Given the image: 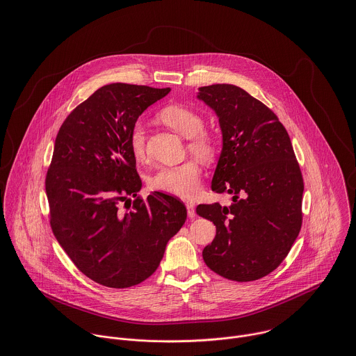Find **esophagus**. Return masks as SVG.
Here are the masks:
<instances>
[{
  "instance_id": "34e87169",
  "label": "esophagus",
  "mask_w": 356,
  "mask_h": 356,
  "mask_svg": "<svg viewBox=\"0 0 356 356\" xmlns=\"http://www.w3.org/2000/svg\"><path fill=\"white\" fill-rule=\"evenodd\" d=\"M185 205H186V209H188V215L191 216V218H195V215H196V209H195V203L193 202H185Z\"/></svg>"
}]
</instances>
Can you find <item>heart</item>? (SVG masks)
<instances>
[{
    "mask_svg": "<svg viewBox=\"0 0 356 356\" xmlns=\"http://www.w3.org/2000/svg\"><path fill=\"white\" fill-rule=\"evenodd\" d=\"M160 120L170 129L189 138L188 149L204 163H211L218 156V143L212 134L203 130V118L191 108L171 105L160 112ZM129 145L137 160L145 157V129L137 122L130 131ZM202 167L195 160H186L177 165L160 167L149 178V188L179 197H192L199 192Z\"/></svg>",
    "mask_w": 356,
    "mask_h": 356,
    "instance_id": "heart-1",
    "label": "heart"
}]
</instances>
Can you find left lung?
<instances>
[{"label":"left lung","instance_id":"left-lung-1","mask_svg":"<svg viewBox=\"0 0 356 356\" xmlns=\"http://www.w3.org/2000/svg\"><path fill=\"white\" fill-rule=\"evenodd\" d=\"M197 97L216 112L223 136L211 188L233 195L232 205L196 208L216 226L204 261L227 280L254 281L282 263L300 233V165L277 115L244 89L211 85L200 88Z\"/></svg>","mask_w":356,"mask_h":356}]
</instances>
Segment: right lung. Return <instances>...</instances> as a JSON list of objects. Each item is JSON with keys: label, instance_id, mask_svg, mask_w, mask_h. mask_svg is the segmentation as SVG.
Segmentation results:
<instances>
[{"label": "right lung", "instance_id": "add662e5", "mask_svg": "<svg viewBox=\"0 0 356 356\" xmlns=\"http://www.w3.org/2000/svg\"><path fill=\"white\" fill-rule=\"evenodd\" d=\"M168 93L102 86L67 116L56 137L45 179L51 232L78 270L108 288L151 277L186 220V207L174 196H137L143 184L129 145L138 116ZM131 195L123 211L120 204Z\"/></svg>", "mask_w": 356, "mask_h": 356}]
</instances>
